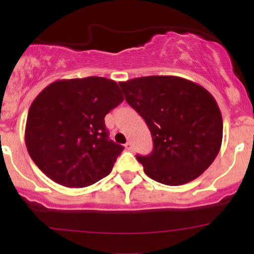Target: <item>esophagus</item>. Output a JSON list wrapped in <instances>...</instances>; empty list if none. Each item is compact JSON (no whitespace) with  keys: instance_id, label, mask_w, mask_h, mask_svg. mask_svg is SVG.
Returning <instances> with one entry per match:
<instances>
[{"instance_id":"esophagus-1","label":"esophagus","mask_w":254,"mask_h":254,"mask_svg":"<svg viewBox=\"0 0 254 254\" xmlns=\"http://www.w3.org/2000/svg\"><path fill=\"white\" fill-rule=\"evenodd\" d=\"M125 148H127V150H132L133 149V144L132 143H131V142H127V144H125Z\"/></svg>"}]
</instances>
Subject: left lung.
Listing matches in <instances>:
<instances>
[{
    "instance_id": "left-lung-1",
    "label": "left lung",
    "mask_w": 254,
    "mask_h": 254,
    "mask_svg": "<svg viewBox=\"0 0 254 254\" xmlns=\"http://www.w3.org/2000/svg\"><path fill=\"white\" fill-rule=\"evenodd\" d=\"M119 86L153 137V151L136 156L148 177L165 185H183L212 164L222 143L223 123L208 90L168 75L137 77Z\"/></svg>"
}]
</instances>
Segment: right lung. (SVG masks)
<instances>
[{
  "label": "right lung",
  "instance_id": "add662e5",
  "mask_svg": "<svg viewBox=\"0 0 254 254\" xmlns=\"http://www.w3.org/2000/svg\"><path fill=\"white\" fill-rule=\"evenodd\" d=\"M124 100L105 77L58 80L28 110L25 142L39 170L66 188H86L112 171L124 148L109 139L105 116Z\"/></svg>",
  "mask_w": 254,
  "mask_h": 254
}]
</instances>
